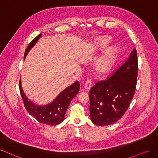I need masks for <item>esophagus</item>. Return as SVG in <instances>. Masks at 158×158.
<instances>
[{
  "label": "esophagus",
  "instance_id": "esophagus-1",
  "mask_svg": "<svg viewBox=\"0 0 158 158\" xmlns=\"http://www.w3.org/2000/svg\"><path fill=\"white\" fill-rule=\"evenodd\" d=\"M91 86H92V80H91L90 79H89L86 80V81L85 83V85H84V88L86 89V90H89Z\"/></svg>",
  "mask_w": 158,
  "mask_h": 158
}]
</instances>
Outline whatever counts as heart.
Returning a JSON list of instances; mask_svg holds the SVG:
<instances>
[{
	"mask_svg": "<svg viewBox=\"0 0 158 158\" xmlns=\"http://www.w3.org/2000/svg\"><path fill=\"white\" fill-rule=\"evenodd\" d=\"M109 39L106 37L99 39L96 43V47L101 49L105 47L108 44ZM118 54V50L114 46H110L106 47L100 56L96 60L94 68L97 72L105 73L111 68Z\"/></svg>",
	"mask_w": 158,
	"mask_h": 158,
	"instance_id": "b5f03b06",
	"label": "heart"
}]
</instances>
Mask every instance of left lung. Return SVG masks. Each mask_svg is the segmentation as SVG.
I'll return each mask as SVG.
<instances>
[{"label":"left lung","mask_w":158,"mask_h":158,"mask_svg":"<svg viewBox=\"0 0 158 158\" xmlns=\"http://www.w3.org/2000/svg\"><path fill=\"white\" fill-rule=\"evenodd\" d=\"M138 58L134 48L125 62L106 80L100 81L90 90V115L96 125L112 124L129 108L135 93Z\"/></svg>","instance_id":"left-lung-1"}]
</instances>
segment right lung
<instances>
[{"instance_id": "right-lung-1", "label": "right lung", "mask_w": 158, "mask_h": 158, "mask_svg": "<svg viewBox=\"0 0 158 158\" xmlns=\"http://www.w3.org/2000/svg\"><path fill=\"white\" fill-rule=\"evenodd\" d=\"M41 35L42 34L39 35L29 43L25 50L24 58ZM19 84L20 94L27 112L39 123L48 125H56L64 121L70 102L78 94L80 86L79 81H76L73 85L64 90L52 102L46 106H37L33 104L31 101H29L25 96L22 88L21 80L19 81Z\"/></svg>"}]
</instances>
